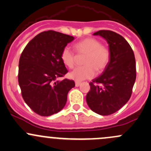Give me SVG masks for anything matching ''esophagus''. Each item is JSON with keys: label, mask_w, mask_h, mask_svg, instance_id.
<instances>
[{"label": "esophagus", "mask_w": 151, "mask_h": 151, "mask_svg": "<svg viewBox=\"0 0 151 151\" xmlns=\"http://www.w3.org/2000/svg\"><path fill=\"white\" fill-rule=\"evenodd\" d=\"M81 85V82L80 81H76V86H79Z\"/></svg>", "instance_id": "esophagus-1"}]
</instances>
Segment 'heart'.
Masks as SVG:
<instances>
[{
  "mask_svg": "<svg viewBox=\"0 0 151 151\" xmlns=\"http://www.w3.org/2000/svg\"><path fill=\"white\" fill-rule=\"evenodd\" d=\"M74 49L78 55H85L83 60L84 65L76 68L69 74V77L76 81L92 78L96 71L102 73L110 62V49L96 38H84L75 43ZM61 60L69 68H73L76 64V55L69 47L63 49Z\"/></svg>",
  "mask_w": 151,
  "mask_h": 151,
  "instance_id": "heart-1",
  "label": "heart"
}]
</instances>
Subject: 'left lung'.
I'll return each instance as SVG.
<instances>
[{
    "mask_svg": "<svg viewBox=\"0 0 151 151\" xmlns=\"http://www.w3.org/2000/svg\"><path fill=\"white\" fill-rule=\"evenodd\" d=\"M94 35L108 42L110 59L102 75L90 82L86 102L94 113L108 116L121 109L131 97L136 80L134 54L125 38L113 31L103 29Z\"/></svg>",
    "mask_w": 151,
    "mask_h": 151,
    "instance_id": "left-lung-1",
    "label": "left lung"
}]
</instances>
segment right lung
Returning a JSON list of instances; mask_svg holds the SVG:
<instances>
[{"instance_id": "right-lung-1", "label": "right lung", "mask_w": 151, "mask_h": 151, "mask_svg": "<svg viewBox=\"0 0 151 151\" xmlns=\"http://www.w3.org/2000/svg\"><path fill=\"white\" fill-rule=\"evenodd\" d=\"M74 38L54 30L42 32L25 46L19 62L18 81L24 102L35 113L49 116L65 107L75 82L61 60L63 49Z\"/></svg>"}]
</instances>
